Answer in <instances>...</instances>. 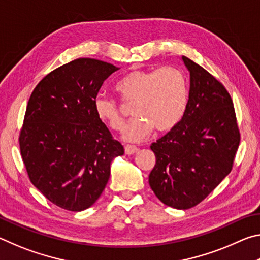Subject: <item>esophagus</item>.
<instances>
[{
	"mask_svg": "<svg viewBox=\"0 0 260 260\" xmlns=\"http://www.w3.org/2000/svg\"><path fill=\"white\" fill-rule=\"evenodd\" d=\"M139 149L138 147L135 146H131V144H127V146L125 147V152L126 155H133V153H135L136 151H138Z\"/></svg>",
	"mask_w": 260,
	"mask_h": 260,
	"instance_id": "obj_1",
	"label": "esophagus"
}]
</instances>
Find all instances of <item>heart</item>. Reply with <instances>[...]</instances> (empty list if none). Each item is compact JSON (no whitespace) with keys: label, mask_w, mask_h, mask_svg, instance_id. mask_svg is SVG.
<instances>
[{"label":"heart","mask_w":260,"mask_h":260,"mask_svg":"<svg viewBox=\"0 0 260 260\" xmlns=\"http://www.w3.org/2000/svg\"><path fill=\"white\" fill-rule=\"evenodd\" d=\"M116 90L127 103H134L135 118L124 131V139L142 142L153 129L164 133L182 119L188 102L187 79L181 70L165 67L134 70L116 83ZM96 116L113 131H121L125 116L116 99L100 94L94 100Z\"/></svg>","instance_id":"heart-1"}]
</instances>
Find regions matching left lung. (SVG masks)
Segmentation results:
<instances>
[{"label": "left lung", "mask_w": 260, "mask_h": 260, "mask_svg": "<svg viewBox=\"0 0 260 260\" xmlns=\"http://www.w3.org/2000/svg\"><path fill=\"white\" fill-rule=\"evenodd\" d=\"M182 60L190 72L187 108L179 124L151 144L156 164L149 184L165 205L187 210L231 173L241 135L225 86L188 57Z\"/></svg>", "instance_id": "1"}]
</instances>
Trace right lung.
<instances>
[{
	"label": "right lung",
	"instance_id": "obj_1",
	"mask_svg": "<svg viewBox=\"0 0 260 260\" xmlns=\"http://www.w3.org/2000/svg\"><path fill=\"white\" fill-rule=\"evenodd\" d=\"M119 68L94 58L61 65L34 88L19 133L28 178L47 200L69 211L98 201L110 164L124 155L94 110L103 82Z\"/></svg>",
	"mask_w": 260,
	"mask_h": 260
}]
</instances>
